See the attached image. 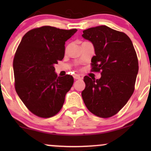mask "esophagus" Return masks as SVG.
<instances>
[{
    "label": "esophagus",
    "instance_id": "1",
    "mask_svg": "<svg viewBox=\"0 0 151 151\" xmlns=\"http://www.w3.org/2000/svg\"><path fill=\"white\" fill-rule=\"evenodd\" d=\"M74 78L75 79H81L80 75H79V74H75V75L74 76Z\"/></svg>",
    "mask_w": 151,
    "mask_h": 151
}]
</instances>
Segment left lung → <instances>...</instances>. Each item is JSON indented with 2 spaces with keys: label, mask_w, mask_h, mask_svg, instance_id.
I'll return each instance as SVG.
<instances>
[{
  "label": "left lung",
  "mask_w": 151,
  "mask_h": 151,
  "mask_svg": "<svg viewBox=\"0 0 151 151\" xmlns=\"http://www.w3.org/2000/svg\"><path fill=\"white\" fill-rule=\"evenodd\" d=\"M81 36L94 47L92 70L101 71L100 79L84 77L83 101L94 115L111 117L126 105L134 91L138 72L134 47L127 35L106 25L84 30Z\"/></svg>",
  "instance_id": "left-lung-1"
}]
</instances>
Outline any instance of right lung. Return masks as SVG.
<instances>
[{
  "label": "right lung",
  "mask_w": 151,
  "mask_h": 151,
  "mask_svg": "<svg viewBox=\"0 0 151 151\" xmlns=\"http://www.w3.org/2000/svg\"><path fill=\"white\" fill-rule=\"evenodd\" d=\"M77 31L43 26L28 31L18 45L13 60L15 91L37 116L58 114L73 85L74 78L58 77L54 65L64 58L65 42Z\"/></svg>",
  "instance_id": "add662e5"
}]
</instances>
